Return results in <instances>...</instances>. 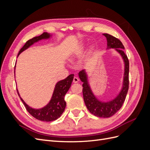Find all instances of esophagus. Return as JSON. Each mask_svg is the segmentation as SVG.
I'll return each mask as SVG.
<instances>
[{
  "label": "esophagus",
  "instance_id": "obj_1",
  "mask_svg": "<svg viewBox=\"0 0 150 150\" xmlns=\"http://www.w3.org/2000/svg\"><path fill=\"white\" fill-rule=\"evenodd\" d=\"M78 82H79V78H78V77H76V76L74 77V78H73V83H78Z\"/></svg>",
  "mask_w": 150,
  "mask_h": 150
}]
</instances>
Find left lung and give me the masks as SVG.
<instances>
[{"label":"left lung","mask_w":150,"mask_h":150,"mask_svg":"<svg viewBox=\"0 0 150 150\" xmlns=\"http://www.w3.org/2000/svg\"><path fill=\"white\" fill-rule=\"evenodd\" d=\"M107 40L106 49H115L121 56L124 62V74L121 90L117 96L108 101H101L95 96L88 81L86 69L81 71L78 76L83 84V94L86 107L91 113L101 117H110L118 111L126 97L129 88V61L124 52L125 47L120 40L108 34H103Z\"/></svg>","instance_id":"left-lung-1"}]
</instances>
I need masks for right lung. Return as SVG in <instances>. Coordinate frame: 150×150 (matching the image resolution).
I'll return each mask as SVG.
<instances>
[{"mask_svg":"<svg viewBox=\"0 0 150 150\" xmlns=\"http://www.w3.org/2000/svg\"><path fill=\"white\" fill-rule=\"evenodd\" d=\"M52 34H51L44 33L39 36H37V37H35L28 40L24 46L20 50L17 57L19 56V54L21 52L24 51L27 49H28L34 43L38 42L42 40L49 39L52 38ZM15 71H14V73ZM74 76V74H70L66 79L58 81L55 85V88H54L51 99H50V101L46 106H44L41 108L35 109L29 106L21 97L19 91H18L17 89V91L18 95L20 97L21 100L24 104L27 111L32 116L40 121L46 122L53 121L59 118L62 115L63 112L64 111L65 108L66 106V103L64 100V96L71 87L72 81H73Z\"/></svg>","mask_w":150,"mask_h":150,"instance_id":"right-lung-1","label":"right lung"}]
</instances>
